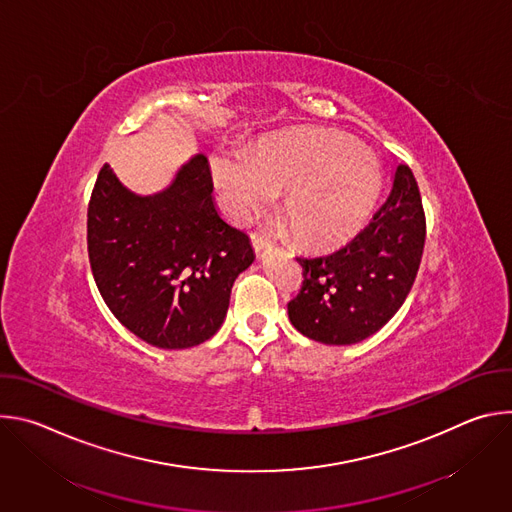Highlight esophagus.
I'll return each mask as SVG.
<instances>
[{
  "label": "esophagus",
  "mask_w": 512,
  "mask_h": 512,
  "mask_svg": "<svg viewBox=\"0 0 512 512\" xmlns=\"http://www.w3.org/2000/svg\"><path fill=\"white\" fill-rule=\"evenodd\" d=\"M251 243H253V249L257 253H261V251H265V249H269L273 245V241L265 233H251Z\"/></svg>",
  "instance_id": "34e87169"
}]
</instances>
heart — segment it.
Returning a JSON list of instances; mask_svg holds the SVG:
<instances>
[{
  "instance_id": "obj_1",
  "label": "heart",
  "mask_w": 512,
  "mask_h": 512,
  "mask_svg": "<svg viewBox=\"0 0 512 512\" xmlns=\"http://www.w3.org/2000/svg\"><path fill=\"white\" fill-rule=\"evenodd\" d=\"M212 176L237 216L283 196V214L306 245H334L369 216L381 188L377 158L354 139L322 129L265 139L245 154L212 158Z\"/></svg>"
}]
</instances>
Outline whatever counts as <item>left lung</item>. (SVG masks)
I'll return each instance as SVG.
<instances>
[{
  "instance_id": "left-lung-1",
  "label": "left lung",
  "mask_w": 512,
  "mask_h": 512,
  "mask_svg": "<svg viewBox=\"0 0 512 512\" xmlns=\"http://www.w3.org/2000/svg\"><path fill=\"white\" fill-rule=\"evenodd\" d=\"M425 245V212L415 176L399 164L371 223L330 253L296 257L302 289L289 322L310 340L354 344L381 330L403 306Z\"/></svg>"
}]
</instances>
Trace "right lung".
<instances>
[{
  "label": "right lung",
  "mask_w": 512,
  "mask_h": 512,
  "mask_svg": "<svg viewBox=\"0 0 512 512\" xmlns=\"http://www.w3.org/2000/svg\"><path fill=\"white\" fill-rule=\"evenodd\" d=\"M87 245L113 316L166 350L202 344L221 328L233 283L255 259L247 233L218 214L202 154L154 196L129 192L105 164L89 202Z\"/></svg>",
  "instance_id": "obj_1"
}]
</instances>
